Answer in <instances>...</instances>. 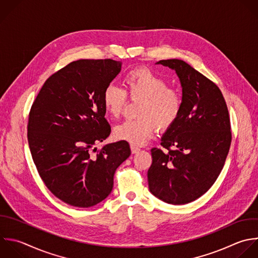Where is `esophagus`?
Instances as JSON below:
<instances>
[{
  "label": "esophagus",
  "mask_w": 258,
  "mask_h": 258,
  "mask_svg": "<svg viewBox=\"0 0 258 258\" xmlns=\"http://www.w3.org/2000/svg\"><path fill=\"white\" fill-rule=\"evenodd\" d=\"M139 151H140V148H138V147H136L134 145H131V152H132V154H135V153H137Z\"/></svg>",
  "instance_id": "esophagus-1"
}]
</instances>
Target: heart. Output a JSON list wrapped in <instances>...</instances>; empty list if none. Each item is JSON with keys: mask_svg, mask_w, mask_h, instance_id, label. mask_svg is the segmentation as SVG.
<instances>
[{"mask_svg": "<svg viewBox=\"0 0 258 258\" xmlns=\"http://www.w3.org/2000/svg\"><path fill=\"white\" fill-rule=\"evenodd\" d=\"M125 90L108 85L103 93V104L107 114L118 118L127 103V95L132 100H141L138 119L126 120L114 128V137L134 146L148 142L156 131L167 130L177 119L182 96L176 89L169 88L167 82L146 68L130 71L124 78Z\"/></svg>", "mask_w": 258, "mask_h": 258, "instance_id": "obj_1", "label": "heart"}]
</instances>
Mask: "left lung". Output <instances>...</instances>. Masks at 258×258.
Listing matches in <instances>:
<instances>
[{
	"instance_id": "8db88e82",
	"label": "left lung",
	"mask_w": 258,
	"mask_h": 258,
	"mask_svg": "<svg viewBox=\"0 0 258 258\" xmlns=\"http://www.w3.org/2000/svg\"><path fill=\"white\" fill-rule=\"evenodd\" d=\"M175 72L182 89V107L175 122L152 148L148 169L150 192L172 205L203 196L219 176L231 145V127L220 89L180 59L159 60Z\"/></svg>"
}]
</instances>
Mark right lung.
Masks as SVG:
<instances>
[{
  "label": "right lung",
  "instance_id": "right-lung-1",
  "mask_svg": "<svg viewBox=\"0 0 258 258\" xmlns=\"http://www.w3.org/2000/svg\"><path fill=\"white\" fill-rule=\"evenodd\" d=\"M121 68L113 59L73 61L47 79L31 107L28 143L33 161L48 189L71 206L89 208L104 201L116 169L131 154L126 141L91 152L111 133L103 93Z\"/></svg>",
  "mask_w": 258,
  "mask_h": 258
}]
</instances>
